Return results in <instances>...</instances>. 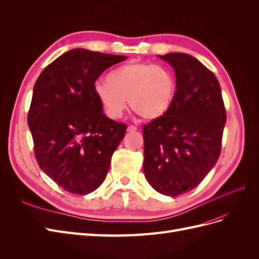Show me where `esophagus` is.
<instances>
[{
	"label": "esophagus",
	"instance_id": "obj_1",
	"mask_svg": "<svg viewBox=\"0 0 259 259\" xmlns=\"http://www.w3.org/2000/svg\"><path fill=\"white\" fill-rule=\"evenodd\" d=\"M136 131H137V127L135 126V125H128L127 126V132H130V133H134Z\"/></svg>",
	"mask_w": 259,
	"mask_h": 259
}]
</instances>
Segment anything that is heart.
<instances>
[{
	"instance_id": "b5f03b06",
	"label": "heart",
	"mask_w": 259,
	"mask_h": 259,
	"mask_svg": "<svg viewBox=\"0 0 259 259\" xmlns=\"http://www.w3.org/2000/svg\"><path fill=\"white\" fill-rule=\"evenodd\" d=\"M97 81L94 93L110 119H120L127 106L146 120L165 114L173 105L177 82L175 73L165 66L133 61Z\"/></svg>"
}]
</instances>
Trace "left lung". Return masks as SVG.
<instances>
[{
	"instance_id": "8db88e82",
	"label": "left lung",
	"mask_w": 259,
	"mask_h": 259,
	"mask_svg": "<svg viewBox=\"0 0 259 259\" xmlns=\"http://www.w3.org/2000/svg\"><path fill=\"white\" fill-rule=\"evenodd\" d=\"M158 57L174 68L177 90L169 110L143 127L144 171L154 190L176 197L214 167L227 115L217 77L202 62L183 53Z\"/></svg>"
}]
</instances>
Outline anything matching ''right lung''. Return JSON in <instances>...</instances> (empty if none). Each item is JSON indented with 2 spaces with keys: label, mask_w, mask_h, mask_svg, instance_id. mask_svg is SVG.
<instances>
[{
  "label": "right lung",
  "mask_w": 259,
  "mask_h": 259,
  "mask_svg": "<svg viewBox=\"0 0 259 259\" xmlns=\"http://www.w3.org/2000/svg\"><path fill=\"white\" fill-rule=\"evenodd\" d=\"M126 56L68 51L46 67L34 84L28 113L34 154L62 189L89 194L104 183L126 125L109 119L94 93L105 70Z\"/></svg>",
  "instance_id": "obj_1"
}]
</instances>
